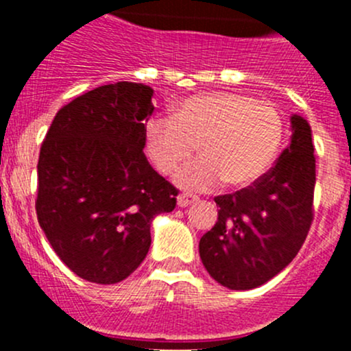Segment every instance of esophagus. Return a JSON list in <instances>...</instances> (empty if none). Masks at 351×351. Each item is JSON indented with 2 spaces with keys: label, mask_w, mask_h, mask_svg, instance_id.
<instances>
[{
  "label": "esophagus",
  "mask_w": 351,
  "mask_h": 351,
  "mask_svg": "<svg viewBox=\"0 0 351 351\" xmlns=\"http://www.w3.org/2000/svg\"><path fill=\"white\" fill-rule=\"evenodd\" d=\"M195 200H197V197L190 195V193H180L178 198H176V202H178V207H189V205L193 204Z\"/></svg>",
  "instance_id": "obj_1"
}]
</instances>
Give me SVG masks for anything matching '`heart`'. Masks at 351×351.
<instances>
[{"mask_svg":"<svg viewBox=\"0 0 351 351\" xmlns=\"http://www.w3.org/2000/svg\"><path fill=\"white\" fill-rule=\"evenodd\" d=\"M284 141V117L270 101L241 93H200L183 100L171 119L153 117L144 149L161 175H171L195 149L200 158L176 175L190 190L253 185L270 169Z\"/></svg>","mask_w":351,"mask_h":351,"instance_id":"heart-1","label":"heart"}]
</instances>
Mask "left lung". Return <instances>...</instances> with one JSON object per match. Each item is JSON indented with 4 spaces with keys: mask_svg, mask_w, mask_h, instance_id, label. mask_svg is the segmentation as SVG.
<instances>
[{
    "mask_svg": "<svg viewBox=\"0 0 351 351\" xmlns=\"http://www.w3.org/2000/svg\"><path fill=\"white\" fill-rule=\"evenodd\" d=\"M292 143L274 168L236 193L214 198L219 219L202 236L205 270L232 290L263 285L295 258L314 219L316 156L311 127L292 117Z\"/></svg>",
    "mask_w": 351,
    "mask_h": 351,
    "instance_id": "obj_1",
    "label": "left lung"
}]
</instances>
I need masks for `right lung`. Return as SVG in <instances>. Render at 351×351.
I'll return each instance as SVG.
<instances>
[{"label": "right lung", "instance_id": "right-lung-1", "mask_svg": "<svg viewBox=\"0 0 351 351\" xmlns=\"http://www.w3.org/2000/svg\"><path fill=\"white\" fill-rule=\"evenodd\" d=\"M153 88L119 81L64 105L42 141L37 165L38 224L77 277L122 282L151 246V222L171 212L178 190L151 168L144 120Z\"/></svg>", "mask_w": 351, "mask_h": 351}]
</instances>
